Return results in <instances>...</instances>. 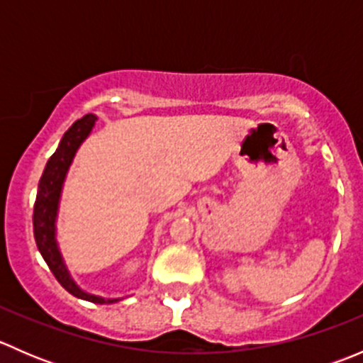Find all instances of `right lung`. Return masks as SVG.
Masks as SVG:
<instances>
[{
	"instance_id": "add662e5",
	"label": "right lung",
	"mask_w": 363,
	"mask_h": 363,
	"mask_svg": "<svg viewBox=\"0 0 363 363\" xmlns=\"http://www.w3.org/2000/svg\"><path fill=\"white\" fill-rule=\"evenodd\" d=\"M96 119L98 117L94 113H87L82 119L75 121L68 128L67 133L63 135L56 152L47 161L45 170L40 177L35 208H33V232H35V240L40 255L43 256L50 272L54 274V277L60 281V284L68 294L93 303H113L119 302L121 298H105L100 295L87 294L73 281L63 255H61L60 244H57V216H60L65 181H67L68 170L72 167L77 151L91 135Z\"/></svg>"
}]
</instances>
